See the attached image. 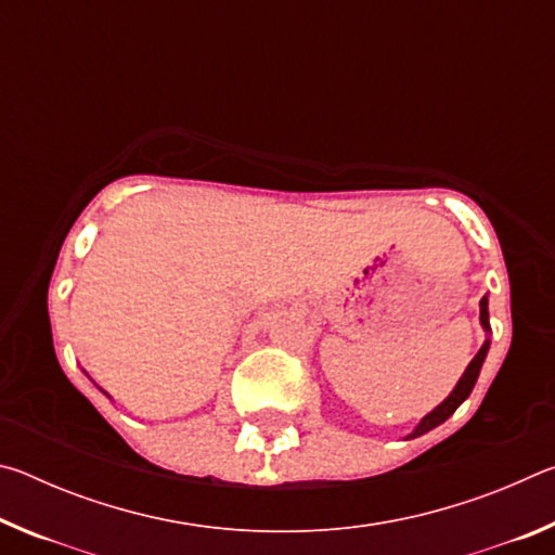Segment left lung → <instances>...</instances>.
<instances>
[{
  "mask_svg": "<svg viewBox=\"0 0 555 555\" xmlns=\"http://www.w3.org/2000/svg\"><path fill=\"white\" fill-rule=\"evenodd\" d=\"M480 321H482V325H485V331H490V313H487V296H482V300H480ZM487 350H490V340H487V343L480 347V352H477V354L473 357V362L467 364V370H465V374H463V379L457 382V387L453 389V393H450V397H448L443 403H440L438 409L430 411L428 416H426L424 421H421L418 428L413 430V434H411L409 438L424 436V434H428L430 428L440 426V424H443L446 418L453 416L455 409H457L460 403H463V401L469 397V391H473L475 382H477V374H480V367H482V362H485V354H487Z\"/></svg>",
  "mask_w": 555,
  "mask_h": 555,
  "instance_id": "8db88e82",
  "label": "left lung"
}]
</instances>
